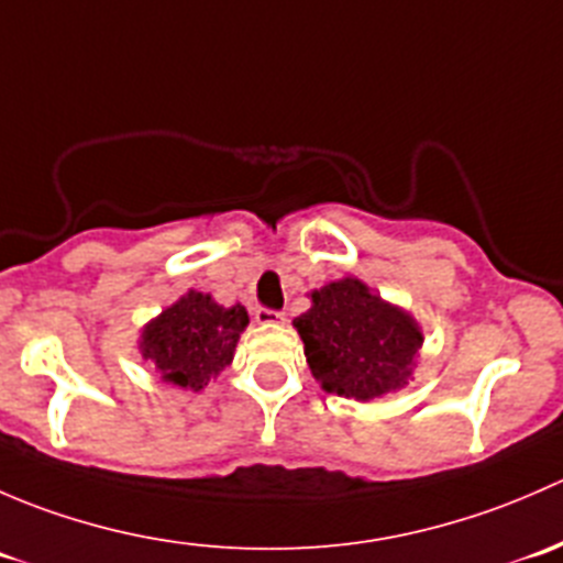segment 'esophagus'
I'll return each instance as SVG.
<instances>
[{
  "label": "esophagus",
  "mask_w": 563,
  "mask_h": 563,
  "mask_svg": "<svg viewBox=\"0 0 563 563\" xmlns=\"http://www.w3.org/2000/svg\"><path fill=\"white\" fill-rule=\"evenodd\" d=\"M255 321H258V323H283V321H286V313H277V310L261 308V310H255Z\"/></svg>",
  "instance_id": "1"
}]
</instances>
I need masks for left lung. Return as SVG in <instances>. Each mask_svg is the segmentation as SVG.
<instances>
[{
	"label": "left lung",
	"instance_id": "8db88e82",
	"mask_svg": "<svg viewBox=\"0 0 563 563\" xmlns=\"http://www.w3.org/2000/svg\"><path fill=\"white\" fill-rule=\"evenodd\" d=\"M308 297L310 310L294 318V329L323 391L371 402L411 382L424 334L408 310L351 275Z\"/></svg>",
	"mask_w": 563,
	"mask_h": 563
}]
</instances>
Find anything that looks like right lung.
<instances>
[{"label": "right lung", "instance_id": "1", "mask_svg": "<svg viewBox=\"0 0 563 563\" xmlns=\"http://www.w3.org/2000/svg\"><path fill=\"white\" fill-rule=\"evenodd\" d=\"M247 323L245 305L225 308L209 294L190 288L161 316L144 323L139 354L161 382L185 391H201L234 362L236 343Z\"/></svg>", "mask_w": 563, "mask_h": 563}]
</instances>
